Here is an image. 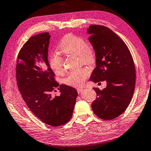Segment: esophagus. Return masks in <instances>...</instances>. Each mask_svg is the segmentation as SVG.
I'll return each mask as SVG.
<instances>
[{"label":"esophagus","mask_w":151,"mask_h":151,"mask_svg":"<svg viewBox=\"0 0 151 151\" xmlns=\"http://www.w3.org/2000/svg\"><path fill=\"white\" fill-rule=\"evenodd\" d=\"M83 90L84 89L83 88H76V90H77V92H78V93H80L81 92H83Z\"/></svg>","instance_id":"obj_1"}]
</instances>
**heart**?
Returning a JSON list of instances; mask_svg holds the SVG:
<instances>
[{
  "label": "heart",
  "instance_id": "heart-1",
  "mask_svg": "<svg viewBox=\"0 0 151 151\" xmlns=\"http://www.w3.org/2000/svg\"><path fill=\"white\" fill-rule=\"evenodd\" d=\"M60 53L64 55H75L78 58V63L88 66L93 65L96 61V53L94 47L86 40L73 34L64 36L58 45ZM49 64L53 72L57 75L64 72L63 58L57 53H53L49 57ZM90 71L87 68H83L70 72L65 79V83L69 86L79 87L84 84L89 77Z\"/></svg>",
  "mask_w": 151,
  "mask_h": 151
}]
</instances>
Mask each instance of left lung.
<instances>
[{"instance_id": "obj_1", "label": "left lung", "mask_w": 151, "mask_h": 151, "mask_svg": "<svg viewBox=\"0 0 151 151\" xmlns=\"http://www.w3.org/2000/svg\"><path fill=\"white\" fill-rule=\"evenodd\" d=\"M87 32L96 53V67L90 80L107 81L101 90L93 88L97 97L92 108L99 118L112 120L125 111L132 98L136 81L134 62L124 42L109 28L91 25Z\"/></svg>"}]
</instances>
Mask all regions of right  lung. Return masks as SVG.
<instances>
[{
	"label": "right lung",
	"mask_w": 151,
	"mask_h": 151,
	"mask_svg": "<svg viewBox=\"0 0 151 151\" xmlns=\"http://www.w3.org/2000/svg\"><path fill=\"white\" fill-rule=\"evenodd\" d=\"M50 38L48 33H42L24 44L17 56L16 76L19 92L29 110L45 124L57 127L71 119L78 93L75 88L55 81L48 61ZM39 62L47 68L43 69ZM56 88L61 94L53 97L51 93Z\"/></svg>",
	"instance_id": "1"
}]
</instances>
